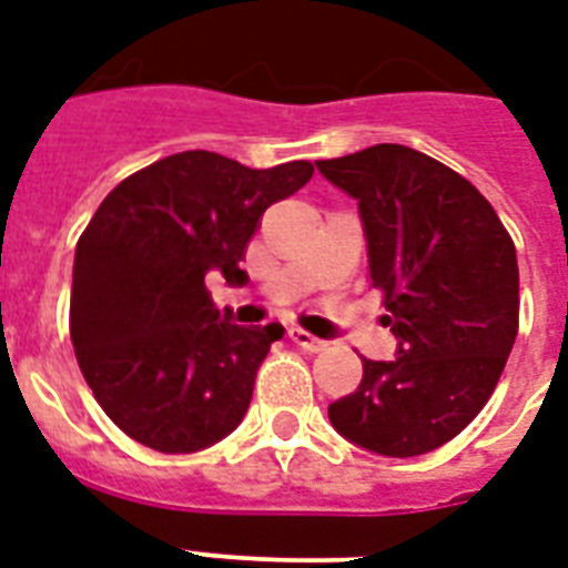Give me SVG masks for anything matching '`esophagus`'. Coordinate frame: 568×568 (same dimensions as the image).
Here are the masks:
<instances>
[{"instance_id": "1", "label": "esophagus", "mask_w": 568, "mask_h": 568, "mask_svg": "<svg viewBox=\"0 0 568 568\" xmlns=\"http://www.w3.org/2000/svg\"><path fill=\"white\" fill-rule=\"evenodd\" d=\"M288 338H292L300 349H306V353H321V349H326V341L315 338L312 332L300 329V326H292V329H288Z\"/></svg>"}]
</instances>
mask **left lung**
<instances>
[{
  "label": "left lung",
  "mask_w": 568,
  "mask_h": 568,
  "mask_svg": "<svg viewBox=\"0 0 568 568\" xmlns=\"http://www.w3.org/2000/svg\"><path fill=\"white\" fill-rule=\"evenodd\" d=\"M317 169L358 201L373 288L399 341L394 362L362 358L358 388L329 405L332 426L388 458L437 449L487 405L514 349V239L467 178L405 145Z\"/></svg>",
  "instance_id": "obj_1"
}]
</instances>
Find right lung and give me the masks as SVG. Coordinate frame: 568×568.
<instances>
[{"mask_svg":"<svg viewBox=\"0 0 568 568\" xmlns=\"http://www.w3.org/2000/svg\"><path fill=\"white\" fill-rule=\"evenodd\" d=\"M308 160L247 169L212 151L145 165L110 192L78 239L69 335L95 403L156 452H197L242 423L283 326L221 315L206 271L242 283L262 212L306 186Z\"/></svg>","mask_w":568,"mask_h":568,"instance_id":"add662e5","label":"right lung"}]
</instances>
